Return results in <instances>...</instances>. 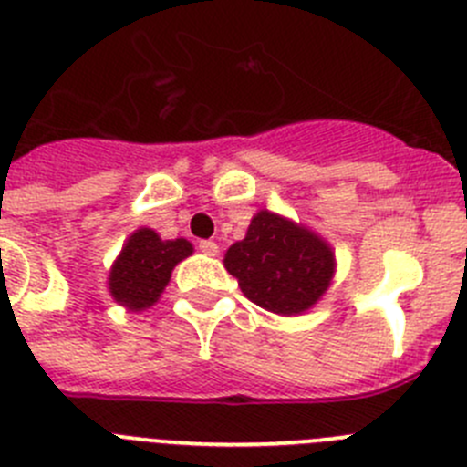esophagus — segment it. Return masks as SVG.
Masks as SVG:
<instances>
[{
  "label": "esophagus",
  "mask_w": 467,
  "mask_h": 467,
  "mask_svg": "<svg viewBox=\"0 0 467 467\" xmlns=\"http://www.w3.org/2000/svg\"><path fill=\"white\" fill-rule=\"evenodd\" d=\"M198 248H201V251L205 253V255H210V257L219 255V246H216V244L212 242V239H202V242L198 244Z\"/></svg>",
  "instance_id": "obj_1"
}]
</instances>
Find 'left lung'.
Here are the masks:
<instances>
[{
  "mask_svg": "<svg viewBox=\"0 0 467 467\" xmlns=\"http://www.w3.org/2000/svg\"><path fill=\"white\" fill-rule=\"evenodd\" d=\"M225 269L253 303L275 315H296L328 287L333 253L307 230L271 212H257L246 239L225 253Z\"/></svg>",
  "mask_w": 467,
  "mask_h": 467,
  "instance_id": "obj_1",
  "label": "left lung"
}]
</instances>
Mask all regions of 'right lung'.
Instances as JSON below:
<instances>
[{
  "instance_id": "add662e5",
  "label": "right lung",
  "mask_w": 467,
  "mask_h": 467,
  "mask_svg": "<svg viewBox=\"0 0 467 467\" xmlns=\"http://www.w3.org/2000/svg\"><path fill=\"white\" fill-rule=\"evenodd\" d=\"M187 255H192V244L187 239L161 242L152 230H137L109 275L113 298L130 310L152 306L169 285L173 266Z\"/></svg>"
}]
</instances>
